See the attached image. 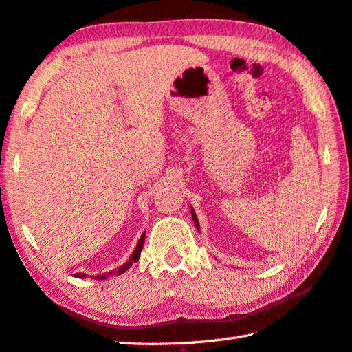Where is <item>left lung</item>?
I'll list each match as a JSON object with an SVG mask.
<instances>
[{
    "mask_svg": "<svg viewBox=\"0 0 352 352\" xmlns=\"http://www.w3.org/2000/svg\"><path fill=\"white\" fill-rule=\"evenodd\" d=\"M190 213H192V219H194V223H195V226H197V229L199 230V224H198V218H197V215H195V212H194V209H190Z\"/></svg>",
    "mask_w": 352,
    "mask_h": 352,
    "instance_id": "obj_1",
    "label": "left lung"
}]
</instances>
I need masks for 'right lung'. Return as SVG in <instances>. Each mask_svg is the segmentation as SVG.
<instances>
[{"instance_id": "1", "label": "right lung", "mask_w": 352, "mask_h": 352, "mask_svg": "<svg viewBox=\"0 0 352 352\" xmlns=\"http://www.w3.org/2000/svg\"><path fill=\"white\" fill-rule=\"evenodd\" d=\"M143 243H144V233L142 235V238H140V241H139V244H137V247H135V250L133 252V254H131V258L126 261L125 264H123L120 268H117V270H114V272H111L109 273V276H119V274H122V273H125L128 268L133 265V263H137V261H139V258H140V253H142V249H143ZM76 278H85V273H76L74 274ZM98 279H107V276H99Z\"/></svg>"}]
</instances>
